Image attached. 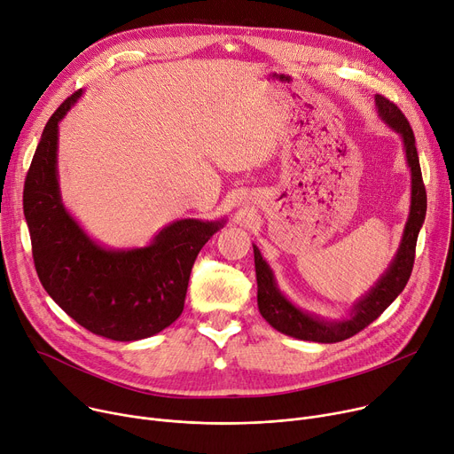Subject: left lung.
I'll list each match as a JSON object with an SVG mask.
<instances>
[{"mask_svg": "<svg viewBox=\"0 0 454 454\" xmlns=\"http://www.w3.org/2000/svg\"><path fill=\"white\" fill-rule=\"evenodd\" d=\"M374 102L383 122L388 124L402 137L407 164L411 168V211L398 254L392 259L390 266L378 279V283L369 290V294H365L352 307L350 316L347 319L325 321L319 319L317 316L299 310L295 305L290 303V301L281 294L268 262L262 259L259 248L254 245L259 312L271 326L283 332L286 336L316 343H338L348 340L365 326H369L374 319H378L392 301L403 292L411 278L418 233L421 224L426 221L427 193L424 186V178H421L414 133L407 122L405 114L400 111L396 104H392L381 95H376Z\"/></svg>", "mask_w": 454, "mask_h": 454, "instance_id": "left-lung-1", "label": "left lung"}]
</instances>
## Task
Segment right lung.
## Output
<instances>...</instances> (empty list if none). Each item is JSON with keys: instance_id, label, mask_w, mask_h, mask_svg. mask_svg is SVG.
<instances>
[{"instance_id": "1", "label": "right lung", "mask_w": 454, "mask_h": 454, "mask_svg": "<svg viewBox=\"0 0 454 454\" xmlns=\"http://www.w3.org/2000/svg\"><path fill=\"white\" fill-rule=\"evenodd\" d=\"M80 97L76 90L49 118L27 171L23 214L35 266L47 294L78 325L113 341H137L183 314L193 262L224 221H175L144 248L97 245L69 215L58 184V124Z\"/></svg>"}]
</instances>
